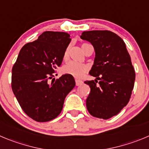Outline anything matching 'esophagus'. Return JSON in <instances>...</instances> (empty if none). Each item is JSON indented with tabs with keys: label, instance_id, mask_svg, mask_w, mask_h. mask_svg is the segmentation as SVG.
<instances>
[{
	"label": "esophagus",
	"instance_id": "obj_1",
	"mask_svg": "<svg viewBox=\"0 0 149 149\" xmlns=\"http://www.w3.org/2000/svg\"><path fill=\"white\" fill-rule=\"evenodd\" d=\"M83 84V81L81 80H79V79H76V86H80Z\"/></svg>",
	"mask_w": 149,
	"mask_h": 149
}]
</instances>
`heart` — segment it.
I'll use <instances>...</instances> for the list:
<instances>
[{
	"label": "heart",
	"mask_w": 149,
	"mask_h": 149,
	"mask_svg": "<svg viewBox=\"0 0 149 149\" xmlns=\"http://www.w3.org/2000/svg\"><path fill=\"white\" fill-rule=\"evenodd\" d=\"M84 45H82V46ZM68 55H69V48L68 47L64 52L63 59L65 60L68 59ZM87 70H88V67L87 65L75 62H68L62 68V72L65 74L70 75L76 79H80V78L83 77L84 75L87 72Z\"/></svg>",
	"instance_id": "obj_1"
}]
</instances>
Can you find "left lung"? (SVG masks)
<instances>
[{"label": "left lung", "instance_id": "1", "mask_svg": "<svg viewBox=\"0 0 149 149\" xmlns=\"http://www.w3.org/2000/svg\"><path fill=\"white\" fill-rule=\"evenodd\" d=\"M80 37L90 42L95 52L89 73L96 79L84 81L90 87L87 110L107 120L118 115L130 99L135 80L131 57L123 40L110 31H84Z\"/></svg>", "mask_w": 149, "mask_h": 149}]
</instances>
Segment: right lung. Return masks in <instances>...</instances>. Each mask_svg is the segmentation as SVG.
Masks as SVG:
<instances>
[{"label": "right lung", "instance_id": "obj_1", "mask_svg": "<svg viewBox=\"0 0 149 149\" xmlns=\"http://www.w3.org/2000/svg\"><path fill=\"white\" fill-rule=\"evenodd\" d=\"M70 37L65 32L45 31L21 48L13 65L12 91L25 113L37 122L56 118L76 85L74 78L68 74L50 81L62 64Z\"/></svg>", "mask_w": 149, "mask_h": 149}]
</instances>
